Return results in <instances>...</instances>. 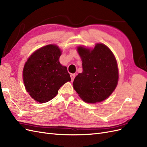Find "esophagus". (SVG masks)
<instances>
[{"label":"esophagus","mask_w":147,"mask_h":147,"mask_svg":"<svg viewBox=\"0 0 147 147\" xmlns=\"http://www.w3.org/2000/svg\"><path fill=\"white\" fill-rule=\"evenodd\" d=\"M70 77H71V80H72V81L73 82L75 77V74H70Z\"/></svg>","instance_id":"34e87169"}]
</instances>
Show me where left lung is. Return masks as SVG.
<instances>
[{"label": "left lung", "instance_id": "1", "mask_svg": "<svg viewBox=\"0 0 147 147\" xmlns=\"http://www.w3.org/2000/svg\"><path fill=\"white\" fill-rule=\"evenodd\" d=\"M77 51L82 61L83 72L74 79V90L88 103L105 100L115 90L119 78L113 53L102 43H97L93 50L80 46Z\"/></svg>", "mask_w": 147, "mask_h": 147}]
</instances>
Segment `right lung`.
<instances>
[{"mask_svg":"<svg viewBox=\"0 0 147 147\" xmlns=\"http://www.w3.org/2000/svg\"><path fill=\"white\" fill-rule=\"evenodd\" d=\"M61 55L58 47L48 45L32 53L25 63L23 72L24 86L36 101H50L64 84L71 81L67 67L59 63Z\"/></svg>","mask_w":147,"mask_h":147,"instance_id":"right-lung-1","label":"right lung"}]
</instances>
